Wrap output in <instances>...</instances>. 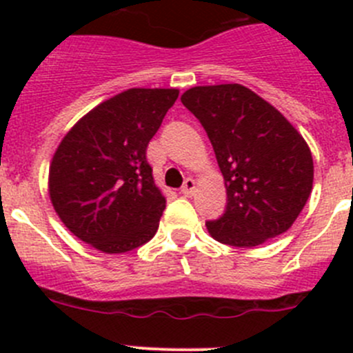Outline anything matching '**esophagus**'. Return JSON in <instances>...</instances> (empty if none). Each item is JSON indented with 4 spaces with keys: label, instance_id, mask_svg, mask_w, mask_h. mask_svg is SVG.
I'll use <instances>...</instances> for the list:
<instances>
[{
    "label": "esophagus",
    "instance_id": "esophagus-1",
    "mask_svg": "<svg viewBox=\"0 0 353 353\" xmlns=\"http://www.w3.org/2000/svg\"><path fill=\"white\" fill-rule=\"evenodd\" d=\"M194 191H196V184H194V181L191 179V177H188V179L184 181L183 188H181V193H183L184 196H193Z\"/></svg>",
    "mask_w": 353,
    "mask_h": 353
}]
</instances>
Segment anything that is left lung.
I'll return each instance as SVG.
<instances>
[{"mask_svg":"<svg viewBox=\"0 0 353 353\" xmlns=\"http://www.w3.org/2000/svg\"><path fill=\"white\" fill-rule=\"evenodd\" d=\"M181 102L205 128L227 188L213 239L252 248L290 229L312 190L304 138L272 104L239 83L194 87Z\"/></svg>","mask_w":353,"mask_h":353,"instance_id":"obj_1","label":"left lung"}]
</instances>
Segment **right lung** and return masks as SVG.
Returning <instances> with one entry per match:
<instances>
[{
    "instance_id": "add662e5",
    "label": "right lung",
    "mask_w": 353,
    "mask_h": 353,
    "mask_svg": "<svg viewBox=\"0 0 353 353\" xmlns=\"http://www.w3.org/2000/svg\"><path fill=\"white\" fill-rule=\"evenodd\" d=\"M177 95L176 88H130L92 109L63 138L49 169V196L78 239L117 254L155 236L165 198L147 147Z\"/></svg>"
}]
</instances>
